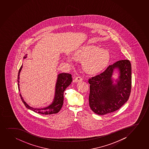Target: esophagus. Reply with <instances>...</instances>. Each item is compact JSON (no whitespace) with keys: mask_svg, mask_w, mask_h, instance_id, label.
I'll return each mask as SVG.
<instances>
[{"mask_svg":"<svg viewBox=\"0 0 149 149\" xmlns=\"http://www.w3.org/2000/svg\"><path fill=\"white\" fill-rule=\"evenodd\" d=\"M82 81V78L81 77H80V76L76 77L75 78V79H74L75 82H80V81Z\"/></svg>","mask_w":149,"mask_h":149,"instance_id":"obj_1","label":"esophagus"}]
</instances>
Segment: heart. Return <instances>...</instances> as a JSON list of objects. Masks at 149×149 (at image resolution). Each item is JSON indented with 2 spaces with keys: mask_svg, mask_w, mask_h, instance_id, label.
Segmentation results:
<instances>
[{
  "mask_svg": "<svg viewBox=\"0 0 149 149\" xmlns=\"http://www.w3.org/2000/svg\"><path fill=\"white\" fill-rule=\"evenodd\" d=\"M74 56L76 58L83 60L84 69L93 73H98L104 69L110 58L108 50L93 45L80 47L75 52Z\"/></svg>",
  "mask_w": 149,
  "mask_h": 149,
  "instance_id": "1",
  "label": "heart"
}]
</instances>
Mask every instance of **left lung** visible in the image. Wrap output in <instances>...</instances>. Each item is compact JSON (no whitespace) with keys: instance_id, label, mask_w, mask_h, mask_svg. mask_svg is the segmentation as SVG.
<instances>
[{"instance_id":"obj_1","label":"left lung","mask_w":149,"mask_h":149,"mask_svg":"<svg viewBox=\"0 0 149 149\" xmlns=\"http://www.w3.org/2000/svg\"><path fill=\"white\" fill-rule=\"evenodd\" d=\"M114 70L118 78H112ZM89 104L95 114L104 115L116 111L128 100L132 88V65L128 60H120L102 73L89 79Z\"/></svg>"}]
</instances>
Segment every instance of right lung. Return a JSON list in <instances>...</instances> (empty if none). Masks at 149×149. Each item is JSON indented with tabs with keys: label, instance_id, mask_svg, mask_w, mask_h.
<instances>
[{
	"label": "right lung",
	"instance_id": "right-lung-1",
	"mask_svg": "<svg viewBox=\"0 0 149 149\" xmlns=\"http://www.w3.org/2000/svg\"><path fill=\"white\" fill-rule=\"evenodd\" d=\"M27 54L25 55V56L24 57V58H27ZM23 68V65L20 67L19 71L18 73L17 76V85L19 91V74L21 71L22 69ZM72 81V78L71 74L66 73H62L58 75V78L56 80L54 92V98L53 99L52 102L47 107L41 108H36L30 107L29 104L24 100L21 94L20 93L19 95L21 97L22 101L23 102L26 107L29 110L33 111L34 112L38 113L39 114H43V115H50V114H56L60 111L62 108L63 104L64 103V92L67 87L69 86Z\"/></svg>",
	"mask_w": 149,
	"mask_h": 149
}]
</instances>
